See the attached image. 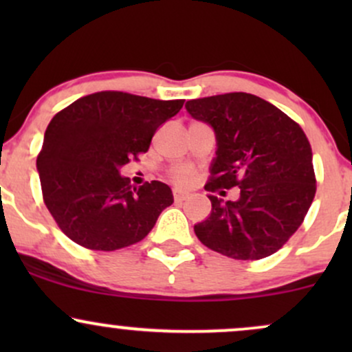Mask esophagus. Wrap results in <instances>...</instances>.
I'll return each instance as SVG.
<instances>
[{"instance_id":"1","label":"esophagus","mask_w":352,"mask_h":352,"mask_svg":"<svg viewBox=\"0 0 352 352\" xmlns=\"http://www.w3.org/2000/svg\"><path fill=\"white\" fill-rule=\"evenodd\" d=\"M188 195H190V193L185 192V190L173 188V200H175V201H182V200L188 199Z\"/></svg>"}]
</instances>
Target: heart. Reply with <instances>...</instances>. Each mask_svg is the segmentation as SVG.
<instances>
[{
	"instance_id": "heart-1",
	"label": "heart",
	"mask_w": 352,
	"mask_h": 352,
	"mask_svg": "<svg viewBox=\"0 0 352 352\" xmlns=\"http://www.w3.org/2000/svg\"><path fill=\"white\" fill-rule=\"evenodd\" d=\"M173 179L180 182V184H188V182L192 180V170L187 167L175 168V170H173Z\"/></svg>"
}]
</instances>
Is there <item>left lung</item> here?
Segmentation results:
<instances>
[{"label": "left lung", "mask_w": 352, "mask_h": 352, "mask_svg": "<svg viewBox=\"0 0 352 352\" xmlns=\"http://www.w3.org/2000/svg\"><path fill=\"white\" fill-rule=\"evenodd\" d=\"M185 109L215 134L213 177L205 190L240 188L236 200L208 195L212 212L193 227L195 235L235 260L278 252L300 228L316 193L313 152L302 129L268 100L246 92L187 100Z\"/></svg>", "instance_id": "8db88e82"}]
</instances>
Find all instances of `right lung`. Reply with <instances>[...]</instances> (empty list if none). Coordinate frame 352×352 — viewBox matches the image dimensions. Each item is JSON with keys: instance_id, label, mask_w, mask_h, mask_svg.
<instances>
[{"instance_id": "right-lung-1", "label": "right lung", "mask_w": 352, "mask_h": 352, "mask_svg": "<svg viewBox=\"0 0 352 352\" xmlns=\"http://www.w3.org/2000/svg\"><path fill=\"white\" fill-rule=\"evenodd\" d=\"M182 106V99L104 91L52 117L36 167L44 204L72 241L114 252L148 235L162 210L173 204L172 190L157 180L132 187L120 168L148 151L157 129Z\"/></svg>"}]
</instances>
